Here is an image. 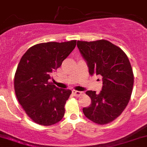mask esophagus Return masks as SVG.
<instances>
[{
	"label": "esophagus",
	"mask_w": 147,
	"mask_h": 147,
	"mask_svg": "<svg viewBox=\"0 0 147 147\" xmlns=\"http://www.w3.org/2000/svg\"><path fill=\"white\" fill-rule=\"evenodd\" d=\"M72 94L75 97H80L82 94V92L76 91V90H72Z\"/></svg>",
	"instance_id": "34e87169"
}]
</instances>
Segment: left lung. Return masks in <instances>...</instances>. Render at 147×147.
<instances>
[{"label": "left lung", "instance_id": "left-lung-1", "mask_svg": "<svg viewBox=\"0 0 147 147\" xmlns=\"http://www.w3.org/2000/svg\"><path fill=\"white\" fill-rule=\"evenodd\" d=\"M87 62L89 72L102 77L99 93L88 90L91 105L82 109L86 117L98 124L114 121L129 102L134 84V74L127 55L119 47L106 40L77 42Z\"/></svg>", "mask_w": 147, "mask_h": 147}]
</instances>
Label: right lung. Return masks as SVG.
<instances>
[{
    "instance_id": "add662e5",
    "label": "right lung",
    "mask_w": 147,
    "mask_h": 147,
    "mask_svg": "<svg viewBox=\"0 0 147 147\" xmlns=\"http://www.w3.org/2000/svg\"><path fill=\"white\" fill-rule=\"evenodd\" d=\"M75 46L76 40L37 44L20 59L15 74V92L26 113L37 124L53 125L64 117L72 91L58 88L50 79Z\"/></svg>"
}]
</instances>
